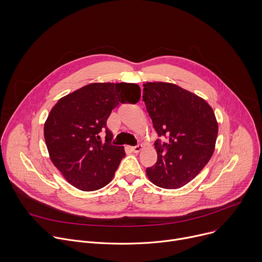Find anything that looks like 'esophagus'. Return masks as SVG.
I'll return each instance as SVG.
<instances>
[{
	"label": "esophagus",
	"instance_id": "1",
	"mask_svg": "<svg viewBox=\"0 0 262 262\" xmlns=\"http://www.w3.org/2000/svg\"><path fill=\"white\" fill-rule=\"evenodd\" d=\"M142 147H143V146L140 145V144H139V145H136V146H132V147H130V150H132L133 152H136V154H137V152L141 151Z\"/></svg>",
	"mask_w": 262,
	"mask_h": 262
}]
</instances>
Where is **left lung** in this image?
I'll use <instances>...</instances> for the list:
<instances>
[{"mask_svg":"<svg viewBox=\"0 0 262 262\" xmlns=\"http://www.w3.org/2000/svg\"><path fill=\"white\" fill-rule=\"evenodd\" d=\"M143 101L159 137L158 161L146 174L163 189L190 182L209 162L217 137L211 106L201 97L170 83L143 84Z\"/></svg>","mask_w":262,"mask_h":262,"instance_id":"obj_1","label":"left lung"}]
</instances>
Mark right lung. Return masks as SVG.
Instances as JSON below:
<instances>
[{"mask_svg":"<svg viewBox=\"0 0 262 262\" xmlns=\"http://www.w3.org/2000/svg\"><path fill=\"white\" fill-rule=\"evenodd\" d=\"M140 97L137 84L94 83L62 97L52 108L45 124L47 147L53 164L74 188L96 191L113 178L125 152L123 146L112 144L106 120L119 103H137Z\"/></svg>","mask_w":262,"mask_h":262,"instance_id":"right-lung-1","label":"right lung"}]
</instances>
